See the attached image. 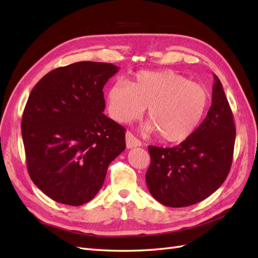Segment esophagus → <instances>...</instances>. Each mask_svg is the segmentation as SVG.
Wrapping results in <instances>:
<instances>
[{
    "label": "esophagus",
    "instance_id": "34e87169",
    "mask_svg": "<svg viewBox=\"0 0 258 258\" xmlns=\"http://www.w3.org/2000/svg\"><path fill=\"white\" fill-rule=\"evenodd\" d=\"M141 145H142V142L140 140H137L136 137L131 133V132H127L126 133V147L133 148V147H139Z\"/></svg>",
    "mask_w": 258,
    "mask_h": 258
}]
</instances>
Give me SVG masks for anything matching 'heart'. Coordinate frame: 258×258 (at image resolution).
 <instances>
[{"mask_svg":"<svg viewBox=\"0 0 258 258\" xmlns=\"http://www.w3.org/2000/svg\"><path fill=\"white\" fill-rule=\"evenodd\" d=\"M210 101L200 83L172 70L140 71L130 82L117 80L107 91V110L118 123H130L148 107L144 131L167 143H180L199 127Z\"/></svg>","mask_w":258,"mask_h":258,"instance_id":"obj_1","label":"heart"}]
</instances>
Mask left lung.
<instances>
[{"label": "left lung", "mask_w": 258, "mask_h": 258, "mask_svg": "<svg viewBox=\"0 0 258 258\" xmlns=\"http://www.w3.org/2000/svg\"><path fill=\"white\" fill-rule=\"evenodd\" d=\"M213 78L212 105L195 133L176 147L148 146L146 183L164 206L182 208L205 200L230 172L236 130L222 83Z\"/></svg>", "instance_id": "obj_1"}]
</instances>
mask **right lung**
<instances>
[{
	"label": "right lung",
	"mask_w": 258,
	"mask_h": 258,
	"mask_svg": "<svg viewBox=\"0 0 258 258\" xmlns=\"http://www.w3.org/2000/svg\"><path fill=\"white\" fill-rule=\"evenodd\" d=\"M112 63L80 61L51 70L36 83L22 117L29 177L59 203L81 206L104 182L125 145V128L103 114Z\"/></svg>",
	"instance_id": "right-lung-1"
}]
</instances>
